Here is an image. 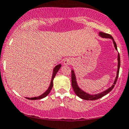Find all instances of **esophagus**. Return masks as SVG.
<instances>
[{
    "instance_id": "obj_1",
    "label": "esophagus",
    "mask_w": 129,
    "mask_h": 129,
    "mask_svg": "<svg viewBox=\"0 0 129 129\" xmlns=\"http://www.w3.org/2000/svg\"><path fill=\"white\" fill-rule=\"evenodd\" d=\"M72 62H73V60L70 58L66 59L64 60V62H63V63H64L65 65H70L71 64V63Z\"/></svg>"
}]
</instances>
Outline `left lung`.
<instances>
[{
    "label": "left lung",
    "mask_w": 129,
    "mask_h": 129,
    "mask_svg": "<svg viewBox=\"0 0 129 129\" xmlns=\"http://www.w3.org/2000/svg\"><path fill=\"white\" fill-rule=\"evenodd\" d=\"M99 35L100 37H102V38H111L112 40L113 43H114V47L115 48L116 50H117V46L116 44L115 41H114L113 37L111 36V35L108 34L104 33V32H99ZM119 67H120V57H119V54H118V70H117V77H116L115 79L114 84L112 85V86L109 88H108V89H106V91H103V92L99 93L97 94H94V95H91V94H88V93L85 92V91H82L81 89H80V88L79 87L78 85H77V82H76V76L74 74V72L73 70L71 71V85H72L73 89L74 92L76 93V94L79 97H80V99H83L85 100H97V99L102 98V97L105 96L106 94H108V93L112 90L113 88H114L115 85L116 84V82L117 81L118 77L119 74Z\"/></svg>",
    "instance_id": "8db88e82"
}]
</instances>
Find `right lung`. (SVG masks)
Instances as JSON below:
<instances>
[{
  "mask_svg": "<svg viewBox=\"0 0 129 129\" xmlns=\"http://www.w3.org/2000/svg\"><path fill=\"white\" fill-rule=\"evenodd\" d=\"M60 67H61V65L60 64H59L58 66H56L55 67V68H54L53 69V75H52V80H51V82H50V85L49 88H48L47 91H46L44 93H43V94H41V95L38 96V97H32V98H28V97H26L27 99H29V100H39V99H43L44 98V97H46V96H47L48 94H49L50 92L51 89H52V87H53V80L54 78H55L56 74L57 72L59 71V70L60 68Z\"/></svg>",
  "mask_w": 129,
  "mask_h": 129,
  "instance_id": "add662e5",
  "label": "right lung"
}]
</instances>
